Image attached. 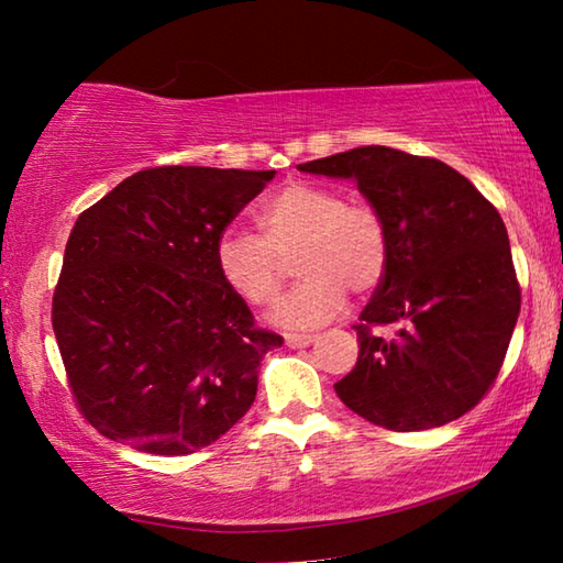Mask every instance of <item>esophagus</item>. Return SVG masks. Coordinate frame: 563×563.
Here are the masks:
<instances>
[{
	"label": "esophagus",
	"mask_w": 563,
	"mask_h": 563,
	"mask_svg": "<svg viewBox=\"0 0 563 563\" xmlns=\"http://www.w3.org/2000/svg\"><path fill=\"white\" fill-rule=\"evenodd\" d=\"M312 340H316V335H298V332H288V335H285V345H288V347H308Z\"/></svg>",
	"instance_id": "1"
}]
</instances>
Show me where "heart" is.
I'll list each match as a JSON object with an SVG mask.
<instances>
[{
    "label": "heart",
    "instance_id": "1",
    "mask_svg": "<svg viewBox=\"0 0 563 563\" xmlns=\"http://www.w3.org/2000/svg\"><path fill=\"white\" fill-rule=\"evenodd\" d=\"M261 235L225 228L216 241V268L228 290L247 305L275 300L283 263L295 251L302 280L283 295L271 322L290 330L318 328L345 310L350 288L367 292L387 271V228L373 206L350 203L340 190L290 180L255 208Z\"/></svg>",
    "mask_w": 563,
    "mask_h": 563
}]
</instances>
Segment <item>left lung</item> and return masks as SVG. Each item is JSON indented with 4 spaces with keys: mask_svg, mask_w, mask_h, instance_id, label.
<instances>
[{
    "mask_svg": "<svg viewBox=\"0 0 563 563\" xmlns=\"http://www.w3.org/2000/svg\"><path fill=\"white\" fill-rule=\"evenodd\" d=\"M352 178L387 228V271L360 312V355L335 385L367 422L395 432L442 427L479 402L499 375L521 292L501 216L437 158L360 146L298 166ZM369 324H399L395 339Z\"/></svg>",
    "mask_w": 563,
    "mask_h": 563,
    "instance_id": "8db88e82",
    "label": "left lung"
}]
</instances>
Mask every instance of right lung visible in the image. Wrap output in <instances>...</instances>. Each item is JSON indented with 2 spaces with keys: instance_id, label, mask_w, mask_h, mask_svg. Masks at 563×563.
I'll return each instance as SVG.
<instances>
[{
  "instance_id": "add662e5",
  "label": "right lung",
  "mask_w": 563,
  "mask_h": 563,
  "mask_svg": "<svg viewBox=\"0 0 563 563\" xmlns=\"http://www.w3.org/2000/svg\"><path fill=\"white\" fill-rule=\"evenodd\" d=\"M275 170H139L76 218L52 325L81 415L113 442L190 454L251 409L283 338L216 268V241Z\"/></svg>"
}]
</instances>
